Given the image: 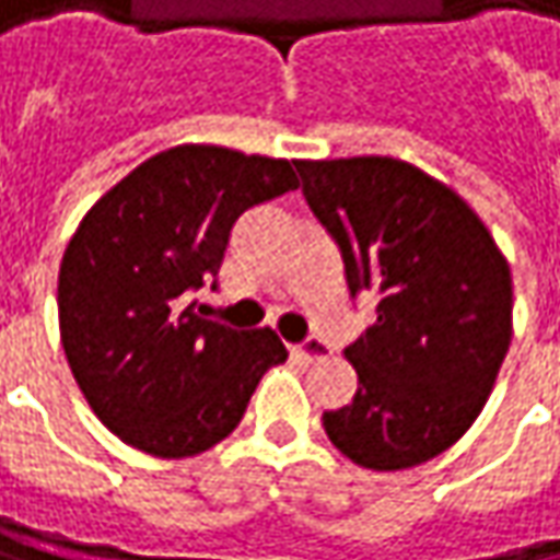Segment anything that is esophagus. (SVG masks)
Segmentation results:
<instances>
[{
	"instance_id": "34e87169",
	"label": "esophagus",
	"mask_w": 560,
	"mask_h": 560,
	"mask_svg": "<svg viewBox=\"0 0 560 560\" xmlns=\"http://www.w3.org/2000/svg\"><path fill=\"white\" fill-rule=\"evenodd\" d=\"M293 350H296V357L308 360V363H315V360H325V357L331 353V347H328L325 340H318V338H305L300 347H293Z\"/></svg>"
}]
</instances>
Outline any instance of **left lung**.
<instances>
[{
	"label": "left lung",
	"instance_id": "obj_1",
	"mask_svg": "<svg viewBox=\"0 0 560 560\" xmlns=\"http://www.w3.org/2000/svg\"><path fill=\"white\" fill-rule=\"evenodd\" d=\"M338 242L347 287L380 296L343 357L357 395L325 411L328 440L373 471L446 453L481 415L513 338V280L488 225L453 187L388 155L293 162Z\"/></svg>",
	"mask_w": 560,
	"mask_h": 560
}]
</instances>
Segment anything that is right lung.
I'll use <instances>...</instances> for the list:
<instances>
[{"mask_svg":"<svg viewBox=\"0 0 560 560\" xmlns=\"http://www.w3.org/2000/svg\"><path fill=\"white\" fill-rule=\"evenodd\" d=\"M300 187L287 159L175 145L117 180L60 264V338L98 420L133 450L187 459L225 440L287 347L184 305L220 273L235 220Z\"/></svg>","mask_w":560,"mask_h":560,"instance_id":"right-lung-1","label":"right lung"}]
</instances>
